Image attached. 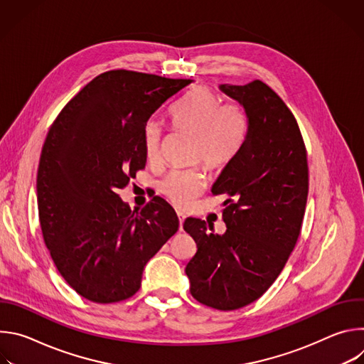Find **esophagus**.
<instances>
[{"instance_id": "obj_1", "label": "esophagus", "mask_w": 364, "mask_h": 364, "mask_svg": "<svg viewBox=\"0 0 364 364\" xmlns=\"http://www.w3.org/2000/svg\"><path fill=\"white\" fill-rule=\"evenodd\" d=\"M177 216H178V223H180V230H183V223L186 220V215L181 213V212H177Z\"/></svg>"}]
</instances>
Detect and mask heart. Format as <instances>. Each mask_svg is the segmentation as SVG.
I'll use <instances>...</instances> for the list:
<instances>
[{
  "mask_svg": "<svg viewBox=\"0 0 364 364\" xmlns=\"http://www.w3.org/2000/svg\"><path fill=\"white\" fill-rule=\"evenodd\" d=\"M174 125L196 136L194 160L209 170H222L235 157L246 135L245 109L222 97L209 87H197L171 112ZM163 127L146 122L142 148L148 163L160 160ZM205 180L200 170H173L160 183V191L177 207H187L204 190Z\"/></svg>",
  "mask_w": 364,
  "mask_h": 364,
  "instance_id": "obj_1",
  "label": "heart"
}]
</instances>
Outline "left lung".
Listing matches in <instances>:
<instances>
[{"label": "left lung", "mask_w": 364, "mask_h": 364, "mask_svg": "<svg viewBox=\"0 0 364 364\" xmlns=\"http://www.w3.org/2000/svg\"><path fill=\"white\" fill-rule=\"evenodd\" d=\"M243 107L247 128L213 184L228 194L226 232L188 218L183 228L197 252L186 267L200 304L232 311L261 298L284 269L301 233L308 196L306 149L295 117L264 82L220 85Z\"/></svg>", "instance_id": "obj_1"}]
</instances>
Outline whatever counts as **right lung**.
Masks as SVG:
<instances>
[{
    "mask_svg": "<svg viewBox=\"0 0 364 364\" xmlns=\"http://www.w3.org/2000/svg\"><path fill=\"white\" fill-rule=\"evenodd\" d=\"M191 82L109 70L48 129L37 171L41 233L60 275L89 301L131 298L146 262L178 230L164 198L132 212L117 191L145 167L142 132L152 114Z\"/></svg>",
    "mask_w": 364,
    "mask_h": 364,
    "instance_id": "obj_1",
    "label": "right lung"
}]
</instances>
